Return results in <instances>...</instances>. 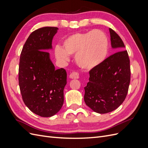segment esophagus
Returning a JSON list of instances; mask_svg holds the SVG:
<instances>
[{
    "label": "esophagus",
    "mask_w": 148,
    "mask_h": 148,
    "mask_svg": "<svg viewBox=\"0 0 148 148\" xmlns=\"http://www.w3.org/2000/svg\"><path fill=\"white\" fill-rule=\"evenodd\" d=\"M70 78L72 79H78L79 78V74L78 72L73 71V72H72L70 75Z\"/></svg>",
    "instance_id": "esophagus-1"
}]
</instances>
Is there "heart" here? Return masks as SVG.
<instances>
[{
    "mask_svg": "<svg viewBox=\"0 0 148 148\" xmlns=\"http://www.w3.org/2000/svg\"><path fill=\"white\" fill-rule=\"evenodd\" d=\"M108 51V38L102 31L95 30L69 36L63 42V48L56 47L55 54L62 61H67L69 55L75 54L76 62L79 67L91 70L104 61Z\"/></svg>",
    "mask_w": 148,
    "mask_h": 148,
    "instance_id": "1",
    "label": "heart"
}]
</instances>
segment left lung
I'll use <instances>...</instances> for the list:
<instances>
[{
	"instance_id": "1",
	"label": "left lung",
	"mask_w": 148,
	"mask_h": 148,
	"mask_svg": "<svg viewBox=\"0 0 148 148\" xmlns=\"http://www.w3.org/2000/svg\"><path fill=\"white\" fill-rule=\"evenodd\" d=\"M111 46L119 51L110 56L89 71V82L84 87L86 104L99 114L115 110L127 97L130 83V59L122 39L109 28Z\"/></svg>"
}]
</instances>
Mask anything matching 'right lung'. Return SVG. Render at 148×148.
Wrapping results in <instances>:
<instances>
[{
  "label": "right lung",
  "instance_id": "obj_1",
  "mask_svg": "<svg viewBox=\"0 0 148 148\" xmlns=\"http://www.w3.org/2000/svg\"><path fill=\"white\" fill-rule=\"evenodd\" d=\"M57 27H43L33 31L20 57L18 83L25 104L33 113L43 117L55 115L64 104L66 70L55 66L45 49L52 48Z\"/></svg>",
  "mask_w": 148,
  "mask_h": 148
}]
</instances>
